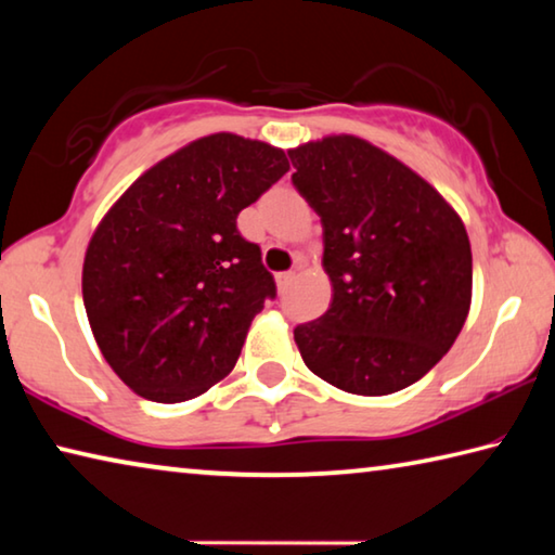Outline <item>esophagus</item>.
<instances>
[{
  "instance_id": "34e87169",
  "label": "esophagus",
  "mask_w": 555,
  "mask_h": 555,
  "mask_svg": "<svg viewBox=\"0 0 555 555\" xmlns=\"http://www.w3.org/2000/svg\"><path fill=\"white\" fill-rule=\"evenodd\" d=\"M296 279V271H281V274H276V286L279 291H284L291 286V281Z\"/></svg>"
}]
</instances>
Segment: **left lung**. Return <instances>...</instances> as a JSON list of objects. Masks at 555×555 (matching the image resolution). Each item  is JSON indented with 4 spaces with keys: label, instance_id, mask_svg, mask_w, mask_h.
Here are the masks:
<instances>
[{
    "label": "left lung",
    "instance_id": "8db88e82",
    "mask_svg": "<svg viewBox=\"0 0 555 555\" xmlns=\"http://www.w3.org/2000/svg\"><path fill=\"white\" fill-rule=\"evenodd\" d=\"M291 181L323 222L331 308L298 325L306 367L333 387L384 397L453 347L473 300L460 215L399 158L352 134L288 149Z\"/></svg>",
    "mask_w": 555,
    "mask_h": 555
}]
</instances>
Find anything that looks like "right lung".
Segmentation results:
<instances>
[{
  "mask_svg": "<svg viewBox=\"0 0 555 555\" xmlns=\"http://www.w3.org/2000/svg\"><path fill=\"white\" fill-rule=\"evenodd\" d=\"M286 171L284 149L220 131L162 158L100 220L82 304L102 357L139 397L188 401L232 372L276 296L237 215Z\"/></svg>",
  "mask_w": 555,
  "mask_h": 555,
  "instance_id": "1",
  "label": "right lung"
}]
</instances>
